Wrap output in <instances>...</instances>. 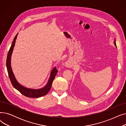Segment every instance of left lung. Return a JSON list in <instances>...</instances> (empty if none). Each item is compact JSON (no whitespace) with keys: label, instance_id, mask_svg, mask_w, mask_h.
Returning a JSON list of instances; mask_svg holds the SVG:
<instances>
[{"label":"left lung","instance_id":"obj_1","mask_svg":"<svg viewBox=\"0 0 126 126\" xmlns=\"http://www.w3.org/2000/svg\"><path fill=\"white\" fill-rule=\"evenodd\" d=\"M114 45L116 47V42H115V40H114Z\"/></svg>","mask_w":126,"mask_h":126}]
</instances>
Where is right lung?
<instances>
[{
  "mask_svg": "<svg viewBox=\"0 0 126 126\" xmlns=\"http://www.w3.org/2000/svg\"><path fill=\"white\" fill-rule=\"evenodd\" d=\"M18 34L15 37L14 40H13L11 47L9 50L7 59H6V68H7L8 75H9V78L10 79L12 85L13 86V87L17 90H18L21 94H22L23 95H24L26 97L37 98V97L43 96L46 94H48V92L49 91L51 87L52 82L54 81L55 77L58 72V70L56 69V67H55L51 70V74H50V77L49 79L48 83H47V84H46V85L44 87L41 89H29V88H26L22 86H21L20 84H19L18 83V82L16 81V79L14 76V74L13 73V71L11 67V55L12 54L13 48H14V47L15 46L16 39L17 38Z\"/></svg>",
  "mask_w": 126,
  "mask_h": 126,
  "instance_id": "obj_1",
  "label": "right lung"
}]
</instances>
